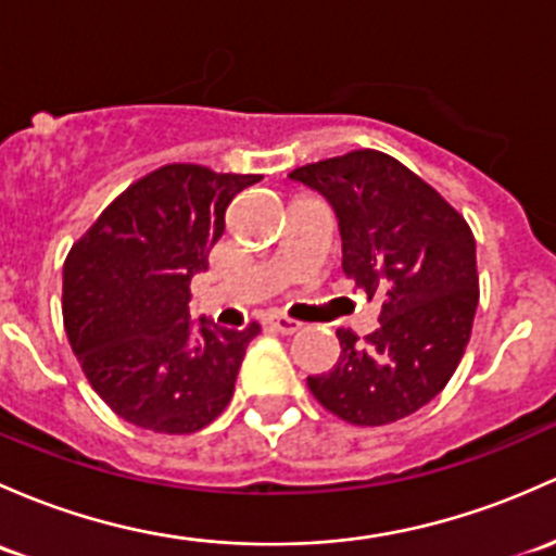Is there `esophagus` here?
<instances>
[{
    "label": "esophagus",
    "instance_id": "1",
    "mask_svg": "<svg viewBox=\"0 0 556 556\" xmlns=\"http://www.w3.org/2000/svg\"><path fill=\"white\" fill-rule=\"evenodd\" d=\"M263 325H266L268 330L279 332V336H293V332L301 330V323H295V319H288V317H277V314L263 319Z\"/></svg>",
    "mask_w": 556,
    "mask_h": 556
}]
</instances>
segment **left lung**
Listing matches in <instances>:
<instances>
[{
	"label": "left lung",
	"mask_w": 556,
	"mask_h": 556,
	"mask_svg": "<svg viewBox=\"0 0 556 556\" xmlns=\"http://www.w3.org/2000/svg\"><path fill=\"white\" fill-rule=\"evenodd\" d=\"M290 180L325 197L341 233V268L378 301L359 341L338 330L341 356L308 389L338 418L383 426L434 400L464 356L477 301V244L466 220L394 156L362 149L298 167Z\"/></svg>",
	"instance_id": "obj_1"
}]
</instances>
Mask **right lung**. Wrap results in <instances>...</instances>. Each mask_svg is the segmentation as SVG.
Segmentation results:
<instances>
[{"instance_id": "1", "label": "right lung", "mask_w": 556, "mask_h": 556, "mask_svg": "<svg viewBox=\"0 0 556 556\" xmlns=\"http://www.w3.org/2000/svg\"><path fill=\"white\" fill-rule=\"evenodd\" d=\"M261 175L167 165L132 184L63 266V323L87 381L119 418L191 434L229 405L258 325L191 323V279L226 229L233 197Z\"/></svg>"}]
</instances>
